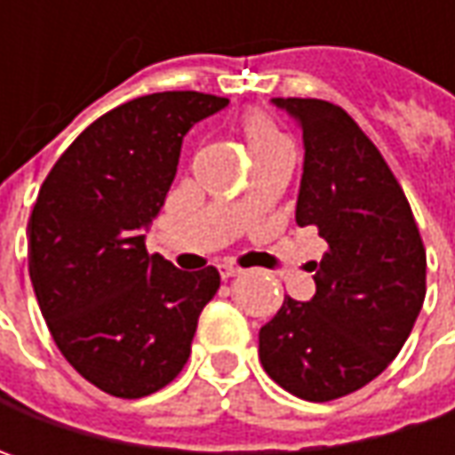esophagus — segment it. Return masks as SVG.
I'll return each instance as SVG.
<instances>
[{
  "instance_id": "obj_1",
  "label": "esophagus",
  "mask_w": 455,
  "mask_h": 455,
  "mask_svg": "<svg viewBox=\"0 0 455 455\" xmlns=\"http://www.w3.org/2000/svg\"><path fill=\"white\" fill-rule=\"evenodd\" d=\"M220 275L222 278H233V275H240V268L237 266H220Z\"/></svg>"
}]
</instances>
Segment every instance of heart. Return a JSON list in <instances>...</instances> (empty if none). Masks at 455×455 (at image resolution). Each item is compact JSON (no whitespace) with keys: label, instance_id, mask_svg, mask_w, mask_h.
Returning <instances> with one entry per match:
<instances>
[{"label":"heart","instance_id":"obj_1","mask_svg":"<svg viewBox=\"0 0 455 455\" xmlns=\"http://www.w3.org/2000/svg\"><path fill=\"white\" fill-rule=\"evenodd\" d=\"M237 132L243 136V144H245V149L251 154V159L289 144L286 136L281 133V129L273 124L271 116L258 111V108H251V111H245L237 118Z\"/></svg>","mask_w":455,"mask_h":455}]
</instances>
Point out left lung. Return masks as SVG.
<instances>
[{
	"label": "left lung",
	"instance_id": "1",
	"mask_svg": "<svg viewBox=\"0 0 455 455\" xmlns=\"http://www.w3.org/2000/svg\"><path fill=\"white\" fill-rule=\"evenodd\" d=\"M304 132L296 222L329 251L311 301L283 299L260 329V364L291 395L329 403L372 382L411 337L426 299V245L393 169L341 106L275 98Z\"/></svg>",
	"mask_w": 455,
	"mask_h": 455
}]
</instances>
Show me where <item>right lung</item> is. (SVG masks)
I'll use <instances>...</instances> for the list:
<instances>
[{"mask_svg":"<svg viewBox=\"0 0 455 455\" xmlns=\"http://www.w3.org/2000/svg\"><path fill=\"white\" fill-rule=\"evenodd\" d=\"M228 98L164 91L96 118L44 177L27 222L29 281L52 339L98 390L136 400L182 372L220 273L174 268L144 228L174 182L184 133Z\"/></svg>","mask_w":455,"mask_h":455,"instance_id":"add662e5","label":"right lung"}]
</instances>
